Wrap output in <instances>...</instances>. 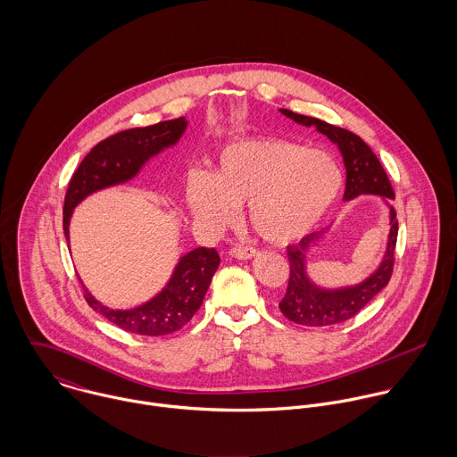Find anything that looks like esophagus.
<instances>
[{
  "instance_id": "1",
  "label": "esophagus",
  "mask_w": 457,
  "mask_h": 457,
  "mask_svg": "<svg viewBox=\"0 0 457 457\" xmlns=\"http://www.w3.org/2000/svg\"><path fill=\"white\" fill-rule=\"evenodd\" d=\"M230 255L234 259H239V261H250L253 257L259 255V252L255 248H250V246H236L230 250Z\"/></svg>"
}]
</instances>
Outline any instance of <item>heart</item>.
Instances as JSON below:
<instances>
[{
	"mask_svg": "<svg viewBox=\"0 0 457 457\" xmlns=\"http://www.w3.org/2000/svg\"><path fill=\"white\" fill-rule=\"evenodd\" d=\"M341 188V167L326 151L255 138L225 147L212 176L194 172L187 200L196 218L214 227L228 225L237 205L250 204L253 230L269 243L287 245L326 218Z\"/></svg>",
	"mask_w": 457,
	"mask_h": 457,
	"instance_id": "1",
	"label": "heart"
}]
</instances>
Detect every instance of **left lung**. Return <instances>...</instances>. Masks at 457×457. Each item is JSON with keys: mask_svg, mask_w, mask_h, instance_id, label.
Segmentation results:
<instances>
[{"mask_svg": "<svg viewBox=\"0 0 457 457\" xmlns=\"http://www.w3.org/2000/svg\"><path fill=\"white\" fill-rule=\"evenodd\" d=\"M281 114L294 120L304 127H315L320 133L327 135L334 144H337L343 162L346 167V187L345 200H352L362 194L394 198L391 181L377 158L371 147L355 133L328 125L322 120L308 118L303 114H295L288 109H279ZM322 232L310 234L303 237L297 245L287 248V255L290 262V276L285 297L279 301L281 313L294 324L308 327H326L341 324L355 317L391 279L394 269V252L397 241V218L395 211L391 207V234L387 243L386 257L380 267L362 283L346 288L326 290L312 283L306 274V252L320 239Z\"/></svg>", "mask_w": 457, "mask_h": 457, "instance_id": "1", "label": "left lung"}]
</instances>
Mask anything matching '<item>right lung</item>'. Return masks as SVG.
Masks as SVG:
<instances>
[{
	"mask_svg": "<svg viewBox=\"0 0 457 457\" xmlns=\"http://www.w3.org/2000/svg\"><path fill=\"white\" fill-rule=\"evenodd\" d=\"M187 125L185 118H178L145 129L120 131L98 142L80 162L68 183L63 205L66 241L73 207L80 200L137 176L151 156L174 145L181 138ZM218 265V252L200 246L181 257L165 288L142 306L133 310H111L100 304L87 288H84V299L95 312L127 332L144 336L170 334L194 319Z\"/></svg>",
	"mask_w": 457,
	"mask_h": 457,
	"instance_id": "obj_1",
	"label": "right lung"
}]
</instances>
